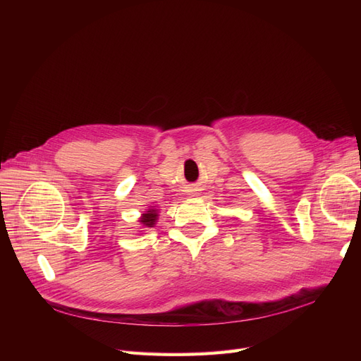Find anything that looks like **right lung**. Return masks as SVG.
<instances>
[{
  "label": "right lung",
  "instance_id": "obj_1",
  "mask_svg": "<svg viewBox=\"0 0 361 361\" xmlns=\"http://www.w3.org/2000/svg\"><path fill=\"white\" fill-rule=\"evenodd\" d=\"M158 216H159V209H157L155 206H150L149 209H146L143 214H141V216L138 218V223L146 231V228L155 227V224L158 221Z\"/></svg>",
  "mask_w": 361,
  "mask_h": 361
}]
</instances>
